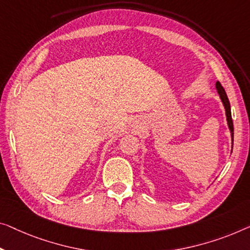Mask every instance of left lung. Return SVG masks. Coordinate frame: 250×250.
Here are the masks:
<instances>
[{"label":"left lung","mask_w":250,"mask_h":250,"mask_svg":"<svg viewBox=\"0 0 250 250\" xmlns=\"http://www.w3.org/2000/svg\"><path fill=\"white\" fill-rule=\"evenodd\" d=\"M215 88L220 95V99L223 103V106H225L226 110V117H227V122H228V126L230 129V132H231V138H232V147H233V124H232V118H231V109H230V102L228 100V96L226 94L225 88L222 87L220 82H217L215 83Z\"/></svg>","instance_id":"obj_1"}]
</instances>
